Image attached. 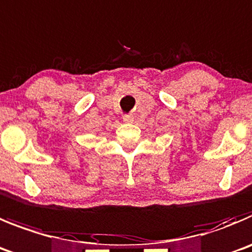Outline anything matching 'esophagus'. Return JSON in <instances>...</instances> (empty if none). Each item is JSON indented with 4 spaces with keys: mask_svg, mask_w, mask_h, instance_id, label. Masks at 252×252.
I'll use <instances>...</instances> for the list:
<instances>
[{
    "mask_svg": "<svg viewBox=\"0 0 252 252\" xmlns=\"http://www.w3.org/2000/svg\"><path fill=\"white\" fill-rule=\"evenodd\" d=\"M124 121L125 122H132L133 121V116L131 114L124 115Z\"/></svg>",
    "mask_w": 252,
    "mask_h": 252,
    "instance_id": "esophagus-1",
    "label": "esophagus"
}]
</instances>
